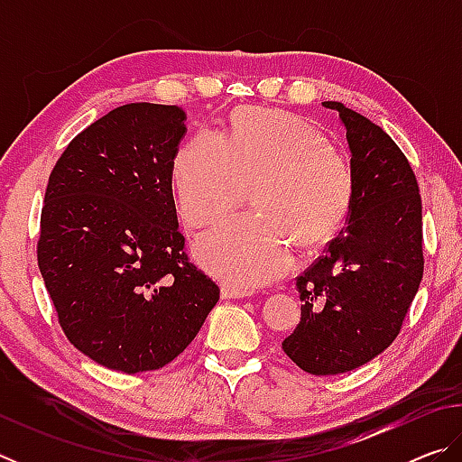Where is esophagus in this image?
<instances>
[{
    "label": "esophagus",
    "instance_id": "esophagus-1",
    "mask_svg": "<svg viewBox=\"0 0 462 462\" xmlns=\"http://www.w3.org/2000/svg\"><path fill=\"white\" fill-rule=\"evenodd\" d=\"M248 293L242 291V289L234 285H222V297L224 300H240V297H246Z\"/></svg>",
    "mask_w": 462,
    "mask_h": 462
}]
</instances>
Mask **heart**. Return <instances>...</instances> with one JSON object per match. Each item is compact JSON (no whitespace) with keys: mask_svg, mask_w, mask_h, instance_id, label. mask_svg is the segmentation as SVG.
<instances>
[{"mask_svg":"<svg viewBox=\"0 0 462 462\" xmlns=\"http://www.w3.org/2000/svg\"><path fill=\"white\" fill-rule=\"evenodd\" d=\"M179 214L203 226L238 206L250 185L254 214L230 217L195 242L198 261L238 289L277 279L293 245L316 248L346 220L355 167L314 124L281 109L242 107L226 138L201 130L173 161Z\"/></svg>","mask_w":462,"mask_h":462,"instance_id":"heart-1","label":"heart"}]
</instances>
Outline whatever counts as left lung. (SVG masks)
Wrapping results in <instances>:
<instances>
[{
	"mask_svg": "<svg viewBox=\"0 0 462 462\" xmlns=\"http://www.w3.org/2000/svg\"><path fill=\"white\" fill-rule=\"evenodd\" d=\"M355 199L338 236L297 277L301 322L285 355L310 374H340L381 355L402 330L424 275L416 175L385 130L340 101Z\"/></svg>",
	"mask_w": 462,
	"mask_h": 462,
	"instance_id": "1",
	"label": "left lung"
}]
</instances>
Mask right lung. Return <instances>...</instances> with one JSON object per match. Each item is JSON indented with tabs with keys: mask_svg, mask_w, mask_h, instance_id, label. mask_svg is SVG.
<instances>
[{
	"mask_svg": "<svg viewBox=\"0 0 462 462\" xmlns=\"http://www.w3.org/2000/svg\"><path fill=\"white\" fill-rule=\"evenodd\" d=\"M185 120L177 106L116 107L69 143L46 185L38 267L69 342L107 369L169 365L220 300L179 232Z\"/></svg>",
	"mask_w": 462,
	"mask_h": 462,
	"instance_id": "obj_1",
	"label": "right lung"
}]
</instances>
